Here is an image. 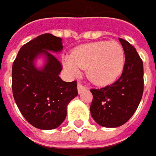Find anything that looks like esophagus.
<instances>
[{
	"mask_svg": "<svg viewBox=\"0 0 156 156\" xmlns=\"http://www.w3.org/2000/svg\"><path fill=\"white\" fill-rule=\"evenodd\" d=\"M77 89H78V92L79 93H82L85 90H87V87L85 85H83V84L81 83H79L78 85H77Z\"/></svg>",
	"mask_w": 156,
	"mask_h": 156,
	"instance_id": "1",
	"label": "esophagus"
}]
</instances>
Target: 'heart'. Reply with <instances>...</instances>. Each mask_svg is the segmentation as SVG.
<instances>
[{
  "instance_id": "b5f03b06",
  "label": "heart",
  "mask_w": 156,
  "mask_h": 156,
  "mask_svg": "<svg viewBox=\"0 0 156 156\" xmlns=\"http://www.w3.org/2000/svg\"><path fill=\"white\" fill-rule=\"evenodd\" d=\"M124 50L116 41H96L76 47L72 56L63 58L65 67L73 74L86 68L90 82L98 85L113 83L124 66Z\"/></svg>"
}]
</instances>
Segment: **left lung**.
I'll return each mask as SVG.
<instances>
[{"instance_id": "8db88e82", "label": "left lung", "mask_w": 156, "mask_h": 156, "mask_svg": "<svg viewBox=\"0 0 156 156\" xmlns=\"http://www.w3.org/2000/svg\"><path fill=\"white\" fill-rule=\"evenodd\" d=\"M124 50L125 64L120 78L100 89H91L90 114L95 122L107 128L127 122L139 106L144 90L143 61L136 49L119 38Z\"/></svg>"}]
</instances>
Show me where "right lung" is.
<instances>
[{
  "label": "right lung",
  "mask_w": 156,
  "mask_h": 156,
  "mask_svg": "<svg viewBox=\"0 0 156 156\" xmlns=\"http://www.w3.org/2000/svg\"><path fill=\"white\" fill-rule=\"evenodd\" d=\"M63 49L62 39L43 34L21 47L12 66V92L25 119L35 128L52 129L66 116V107L77 95V82H64L58 76L62 65L52 52ZM44 55L46 65L41 69L33 60Z\"/></svg>",
  "instance_id": "1"
}]
</instances>
